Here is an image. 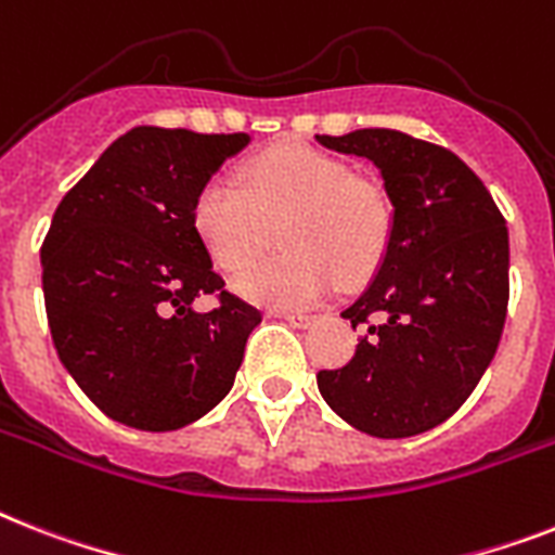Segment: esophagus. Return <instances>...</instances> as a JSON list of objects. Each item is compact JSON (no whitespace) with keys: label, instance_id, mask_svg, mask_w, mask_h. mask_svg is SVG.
<instances>
[{"label":"esophagus","instance_id":"esophagus-1","mask_svg":"<svg viewBox=\"0 0 555 555\" xmlns=\"http://www.w3.org/2000/svg\"><path fill=\"white\" fill-rule=\"evenodd\" d=\"M282 319H287L296 327H310V324H317L319 317H313V313H282Z\"/></svg>","mask_w":555,"mask_h":555}]
</instances>
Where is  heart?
<instances>
[{
  "mask_svg": "<svg viewBox=\"0 0 555 555\" xmlns=\"http://www.w3.org/2000/svg\"><path fill=\"white\" fill-rule=\"evenodd\" d=\"M193 231L216 264L242 273L280 228L286 250L236 279V291L270 308L327 299L339 276L362 282L376 270L393 231L379 184L310 145L259 153L231 179H210L193 199Z\"/></svg>",
  "mask_w": 555,
  "mask_h": 555,
  "instance_id": "heart-1",
  "label": "heart"
}]
</instances>
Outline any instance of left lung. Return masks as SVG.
<instances>
[{
    "instance_id": "obj_1",
    "label": "left lung",
    "mask_w": 555,
    "mask_h": 555,
    "mask_svg": "<svg viewBox=\"0 0 555 555\" xmlns=\"http://www.w3.org/2000/svg\"><path fill=\"white\" fill-rule=\"evenodd\" d=\"M327 151L376 165L393 231L341 319L367 324L356 356L319 371L336 416L376 439H408L450 418L488 371L507 317V224L456 153L402 130L317 137Z\"/></svg>"
}]
</instances>
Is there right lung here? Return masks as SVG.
Here are the masks:
<instances>
[{
    "label": "right lung",
    "mask_w": 555,
    "mask_h": 555,
    "mask_svg": "<svg viewBox=\"0 0 555 555\" xmlns=\"http://www.w3.org/2000/svg\"><path fill=\"white\" fill-rule=\"evenodd\" d=\"M247 133L139 125L65 193L42 242V291L65 371L105 416L176 430L231 393L262 313L224 291L193 199ZM219 292L202 314L192 301Z\"/></svg>",
    "instance_id": "add662e5"
}]
</instances>
